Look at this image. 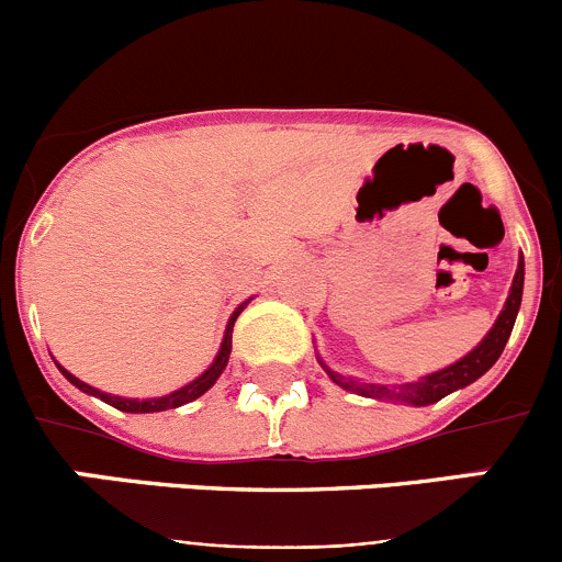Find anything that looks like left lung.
Instances as JSON below:
<instances>
[{
  "label": "left lung",
  "instance_id": "1",
  "mask_svg": "<svg viewBox=\"0 0 562 562\" xmlns=\"http://www.w3.org/2000/svg\"><path fill=\"white\" fill-rule=\"evenodd\" d=\"M522 285H525V260L519 258V269H517V274H514V285H512V293H508L506 307H503V313H501V317H497L495 326H492V331L484 337V342H481L473 353L464 356L462 361H457V364L435 372V375L422 378V381H416V383H405V386L389 389V386H378V383L350 381V378H342V375H337V372H331L328 367H323V370L328 372V378H331L337 386L356 391V394H361V396H378V400H383V396H386V400H402V402H411V405H432V402L443 400V396L451 394V391L464 389L468 383L479 381V378L484 375V372L490 370L497 359H501L503 348H506L508 337H512V328H514V321H517L519 304H522Z\"/></svg>",
  "mask_w": 562,
  "mask_h": 562
}]
</instances>
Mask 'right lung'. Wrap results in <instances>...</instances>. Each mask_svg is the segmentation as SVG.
Wrapping results in <instances>:
<instances>
[{
  "label": "right lung",
  "instance_id": "obj_1",
  "mask_svg": "<svg viewBox=\"0 0 562 562\" xmlns=\"http://www.w3.org/2000/svg\"><path fill=\"white\" fill-rule=\"evenodd\" d=\"M239 313H241V310H236V313L231 315L228 328H225L223 348H220V353H217V359H214V364L209 367V370L203 372V375L198 378V381L187 383L184 389L173 391V394H168V396H160V400H144V402L122 400V396H111V394H103V391L87 386V383L78 381L76 375H70V372H67V370H61V367H59V370H61V375H65L67 381L72 383V386L87 391V394L100 396V400L108 402V405H113V407H116V411H124V413H155V411H168V407L187 405V402H192V400H198V396H201V394H206V391L214 386V381H217V378L223 375L225 364H228V356H231V334H234V323H236V317H239Z\"/></svg>",
  "mask_w": 562,
  "mask_h": 562
}]
</instances>
